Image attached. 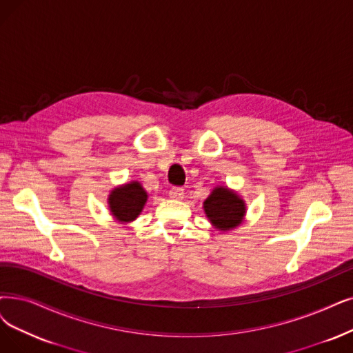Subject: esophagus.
I'll return each instance as SVG.
<instances>
[{
    "label": "esophagus",
    "mask_w": 353,
    "mask_h": 353,
    "mask_svg": "<svg viewBox=\"0 0 353 353\" xmlns=\"http://www.w3.org/2000/svg\"><path fill=\"white\" fill-rule=\"evenodd\" d=\"M184 190H182L181 187H172L171 190H169V196L174 200H182L184 199Z\"/></svg>",
    "instance_id": "1"
}]
</instances>
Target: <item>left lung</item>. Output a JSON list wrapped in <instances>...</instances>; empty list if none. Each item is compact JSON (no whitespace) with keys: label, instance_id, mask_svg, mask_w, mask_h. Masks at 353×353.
<instances>
[{"label":"left lung","instance_id":"obj_1","mask_svg":"<svg viewBox=\"0 0 353 353\" xmlns=\"http://www.w3.org/2000/svg\"><path fill=\"white\" fill-rule=\"evenodd\" d=\"M243 200L228 188H216L204 201V211L214 228L224 232L239 225L245 216Z\"/></svg>","mask_w":353,"mask_h":353}]
</instances>
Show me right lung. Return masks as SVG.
Masks as SVG:
<instances>
[{
    "label": "right lung",
    "mask_w": 353,
    "mask_h": 353,
    "mask_svg": "<svg viewBox=\"0 0 353 353\" xmlns=\"http://www.w3.org/2000/svg\"><path fill=\"white\" fill-rule=\"evenodd\" d=\"M148 194L139 182H130L124 187L111 191L108 204L112 216L119 221H132L142 211Z\"/></svg>",
    "instance_id": "1"
}]
</instances>
